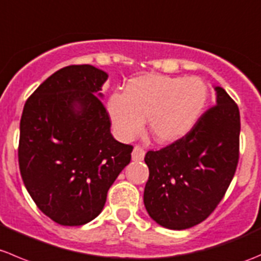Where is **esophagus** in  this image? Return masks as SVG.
<instances>
[{
	"mask_svg": "<svg viewBox=\"0 0 261 261\" xmlns=\"http://www.w3.org/2000/svg\"><path fill=\"white\" fill-rule=\"evenodd\" d=\"M144 154H146L144 149L142 148V147L136 146L133 148V152H132V159H133L134 161H141V160L144 159Z\"/></svg>",
	"mask_w": 261,
	"mask_h": 261,
	"instance_id": "34e87169",
	"label": "esophagus"
}]
</instances>
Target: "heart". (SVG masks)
Returning <instances> with one entry per match:
<instances>
[{
	"label": "heart",
	"mask_w": 261,
	"mask_h": 261,
	"mask_svg": "<svg viewBox=\"0 0 261 261\" xmlns=\"http://www.w3.org/2000/svg\"><path fill=\"white\" fill-rule=\"evenodd\" d=\"M207 100L208 87L199 77L148 74L132 80L124 95H113L108 110L122 138L141 133L148 118L152 136L160 142H171L197 124Z\"/></svg>",
	"instance_id": "1"
}]
</instances>
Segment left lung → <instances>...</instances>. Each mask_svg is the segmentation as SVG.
I'll return each mask as SVG.
<instances>
[{
	"mask_svg": "<svg viewBox=\"0 0 261 261\" xmlns=\"http://www.w3.org/2000/svg\"><path fill=\"white\" fill-rule=\"evenodd\" d=\"M217 105L174 143L148 151L143 202L162 227L185 229L204 221L226 194L239 162L240 112L222 87Z\"/></svg>",
	"mask_w": 261,
	"mask_h": 261,
	"instance_id": "left-lung-1",
	"label": "left lung"
}]
</instances>
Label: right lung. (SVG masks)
<instances>
[{"mask_svg": "<svg viewBox=\"0 0 261 261\" xmlns=\"http://www.w3.org/2000/svg\"><path fill=\"white\" fill-rule=\"evenodd\" d=\"M107 72L90 64L54 72L25 102L19 166L40 211L62 226L96 218L133 147L114 139L99 97Z\"/></svg>", "mask_w": 261, "mask_h": 261, "instance_id": "1", "label": "right lung"}]
</instances>
